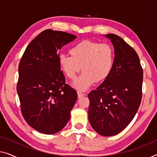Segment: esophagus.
I'll list each match as a JSON object with an SVG mask.
<instances>
[{"label": "esophagus", "mask_w": 157, "mask_h": 157, "mask_svg": "<svg viewBox=\"0 0 157 157\" xmlns=\"http://www.w3.org/2000/svg\"><path fill=\"white\" fill-rule=\"evenodd\" d=\"M78 97L80 98L82 97H83L85 94H84L82 92H80V91H78Z\"/></svg>", "instance_id": "obj_1"}]
</instances>
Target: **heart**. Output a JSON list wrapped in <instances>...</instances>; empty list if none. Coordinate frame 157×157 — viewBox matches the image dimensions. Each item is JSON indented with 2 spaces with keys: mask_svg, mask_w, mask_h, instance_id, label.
I'll use <instances>...</instances> for the list:
<instances>
[{
  "mask_svg": "<svg viewBox=\"0 0 157 157\" xmlns=\"http://www.w3.org/2000/svg\"><path fill=\"white\" fill-rule=\"evenodd\" d=\"M71 56L60 54L58 63L67 78L74 80L82 68V73L74 83L79 90H86L94 82L106 79L115 61V51L109 44L84 40L69 50Z\"/></svg>",
  "mask_w": 157,
  "mask_h": 157,
  "instance_id": "b5f03b06",
  "label": "heart"
}]
</instances>
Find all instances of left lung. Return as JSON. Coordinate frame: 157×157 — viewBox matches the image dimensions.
Instances as JSON below:
<instances>
[{"label": "left lung", "mask_w": 157, "mask_h": 157, "mask_svg": "<svg viewBox=\"0 0 157 157\" xmlns=\"http://www.w3.org/2000/svg\"><path fill=\"white\" fill-rule=\"evenodd\" d=\"M115 51L113 69L97 90L88 94V118L96 132L112 136L132 121L141 103L143 71L132 46L113 34H106Z\"/></svg>", "instance_id": "8db88e82"}]
</instances>
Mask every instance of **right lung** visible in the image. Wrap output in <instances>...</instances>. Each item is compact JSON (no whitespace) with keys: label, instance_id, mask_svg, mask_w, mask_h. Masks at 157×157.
I'll return each instance as SVG.
<instances>
[{"label":"right lung","instance_id":"add662e5","mask_svg":"<svg viewBox=\"0 0 157 157\" xmlns=\"http://www.w3.org/2000/svg\"><path fill=\"white\" fill-rule=\"evenodd\" d=\"M76 38L67 32L46 29L30 42L20 60L17 91L21 112L39 132L54 134L71 118L78 94L65 83L58 51Z\"/></svg>","mask_w":157,"mask_h":157}]
</instances>
